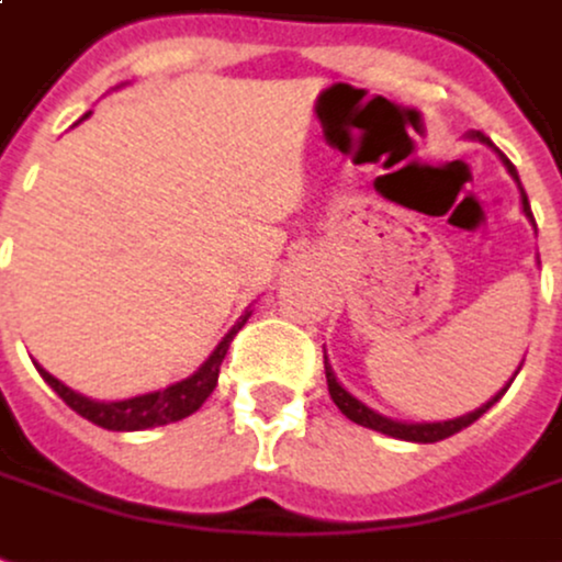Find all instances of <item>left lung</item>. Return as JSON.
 I'll use <instances>...</instances> for the list:
<instances>
[{
	"mask_svg": "<svg viewBox=\"0 0 562 562\" xmlns=\"http://www.w3.org/2000/svg\"><path fill=\"white\" fill-rule=\"evenodd\" d=\"M473 137H480V140H486V144H492L490 137L483 135V132H476ZM502 153V150H498ZM502 159H505L507 171L514 175V181L520 184V178H517V169H514V162L507 159L505 153H502ZM522 193V212H526V217L536 224V217H532V209H529V200H526V190L520 187ZM326 381H329V393L331 400H335V406L345 412L347 418L353 422V425H362V427H372V430H378V434H387V437H396V440H412V442H437V440H446V437H452V434H458V430H464V427H471L483 412H490L502 396H505V391L510 387V381H507V387L495 400H490L486 406H480L476 412H471V415H461V418H452V422H437V425H403V422H391V418H384V415H378V412H372L369 406H362L357 396H350V393L335 381V375H331L329 362H326Z\"/></svg>",
	"mask_w": 562,
	"mask_h": 562,
	"instance_id": "left-lung-1",
	"label": "left lung"
}]
</instances>
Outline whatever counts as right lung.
Wrapping results in <instances>:
<instances>
[{
	"label": "right lung",
	"mask_w": 562,
	"mask_h": 562,
	"mask_svg": "<svg viewBox=\"0 0 562 562\" xmlns=\"http://www.w3.org/2000/svg\"><path fill=\"white\" fill-rule=\"evenodd\" d=\"M249 313L239 316V323L233 326L224 341L215 347V353L209 360L202 362L200 372L190 375L187 381H178L171 384L166 391L156 393H144V396H135V400H120V403H94L89 396L82 393L70 391L67 384H60L55 375H48L45 369H40V375L52 384V391L70 406L72 412H79L82 418H89L91 425L106 427V430H147V427H159V425H171V422H181L187 415L200 409L202 403L209 400V393L215 391L217 384V372H221V362L227 357L231 350V341L236 338V331L246 326Z\"/></svg>",
	"instance_id": "right-lung-1"
}]
</instances>
